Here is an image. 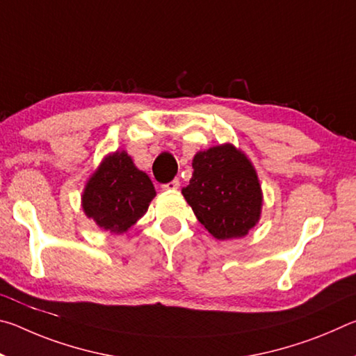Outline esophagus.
<instances>
[{
  "mask_svg": "<svg viewBox=\"0 0 356 356\" xmlns=\"http://www.w3.org/2000/svg\"><path fill=\"white\" fill-rule=\"evenodd\" d=\"M179 180L176 179V180H171V182H168V184H165V185H161V188H163L165 191H176L177 188H179Z\"/></svg>",
  "mask_w": 356,
  "mask_h": 356,
  "instance_id": "1",
  "label": "esophagus"
}]
</instances>
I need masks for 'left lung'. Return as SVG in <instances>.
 Returning <instances> with one entry per match:
<instances>
[{
    "label": "left lung",
    "instance_id": "8db88e82",
    "mask_svg": "<svg viewBox=\"0 0 356 356\" xmlns=\"http://www.w3.org/2000/svg\"><path fill=\"white\" fill-rule=\"evenodd\" d=\"M182 195L216 240L245 237L262 213L264 195L254 165L231 143L200 150Z\"/></svg>",
    "mask_w": 356,
    "mask_h": 356
}]
</instances>
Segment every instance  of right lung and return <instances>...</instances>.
<instances>
[{
	"label": "right lung",
	"mask_w": 356,
	"mask_h": 356,
	"mask_svg": "<svg viewBox=\"0 0 356 356\" xmlns=\"http://www.w3.org/2000/svg\"><path fill=\"white\" fill-rule=\"evenodd\" d=\"M156 191L125 150L104 156L84 185V215L110 234H124L147 212Z\"/></svg>",
	"instance_id": "obj_1"
}]
</instances>
